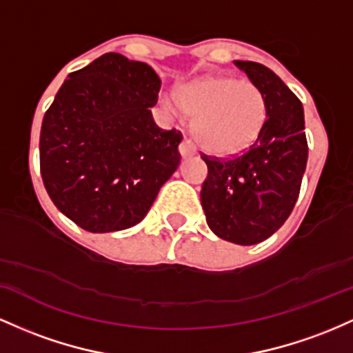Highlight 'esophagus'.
<instances>
[{
    "label": "esophagus",
    "mask_w": 353,
    "mask_h": 353,
    "mask_svg": "<svg viewBox=\"0 0 353 353\" xmlns=\"http://www.w3.org/2000/svg\"><path fill=\"white\" fill-rule=\"evenodd\" d=\"M180 153H181V157L195 155V153H196V146L193 145L192 140L185 138V140L181 141V145H180Z\"/></svg>",
    "instance_id": "obj_1"
}]
</instances>
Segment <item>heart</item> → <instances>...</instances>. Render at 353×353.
<instances>
[{"instance_id":"1","label":"heart","mask_w":353,"mask_h":353,"mask_svg":"<svg viewBox=\"0 0 353 353\" xmlns=\"http://www.w3.org/2000/svg\"><path fill=\"white\" fill-rule=\"evenodd\" d=\"M178 108L195 118L196 140L213 155L245 152L259 140L268 118L263 91L248 80L205 77L180 86Z\"/></svg>"}]
</instances>
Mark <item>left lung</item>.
I'll list each match as a JSON object with an SVG mask.
<instances>
[{"instance_id":"8db88e82","label":"left lung","mask_w":353,"mask_h":353,"mask_svg":"<svg viewBox=\"0 0 353 353\" xmlns=\"http://www.w3.org/2000/svg\"><path fill=\"white\" fill-rule=\"evenodd\" d=\"M263 91L268 118L250 148L228 158H201L208 166L200 192L210 230L239 245L273 235L290 216L307 166L302 101L285 83L255 61H235Z\"/></svg>"}]
</instances>
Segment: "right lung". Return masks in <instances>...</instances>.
I'll return each instance as SVG.
<instances>
[{"label": "right lung", "instance_id": "obj_1", "mask_svg": "<svg viewBox=\"0 0 353 353\" xmlns=\"http://www.w3.org/2000/svg\"><path fill=\"white\" fill-rule=\"evenodd\" d=\"M160 78L146 63L106 53L68 80L46 110L39 170L57 208L91 233L140 223L181 155L178 130L150 108Z\"/></svg>", "mask_w": 353, "mask_h": 353}]
</instances>
